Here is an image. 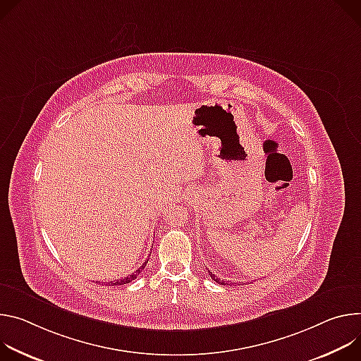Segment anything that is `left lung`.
<instances>
[{
    "instance_id": "8db88e82",
    "label": "left lung",
    "mask_w": 361,
    "mask_h": 361,
    "mask_svg": "<svg viewBox=\"0 0 361 361\" xmlns=\"http://www.w3.org/2000/svg\"><path fill=\"white\" fill-rule=\"evenodd\" d=\"M209 272V276L214 279L215 283H218V284H222V286H226V283L225 281H221V279H218V276H215V274H212L211 271H208Z\"/></svg>"
}]
</instances>
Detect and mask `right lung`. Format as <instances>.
Wrapping results in <instances>:
<instances>
[{
	"label": "right lung",
	"mask_w": 361,
	"mask_h": 361,
	"mask_svg": "<svg viewBox=\"0 0 361 361\" xmlns=\"http://www.w3.org/2000/svg\"><path fill=\"white\" fill-rule=\"evenodd\" d=\"M146 267V262L139 268V269H136V272H133L132 275H129V276H125V278H122V279H117L116 283H113V281H109V283H106V286H123V284H129V283H132L133 279H136L137 278V275L142 272V269ZM104 284V283H103Z\"/></svg>",
	"instance_id": "add662e5"
}]
</instances>
